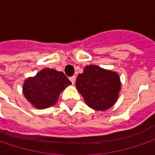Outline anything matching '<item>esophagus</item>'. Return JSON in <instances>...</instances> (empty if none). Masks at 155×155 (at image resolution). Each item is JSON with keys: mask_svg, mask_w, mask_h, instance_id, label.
Listing matches in <instances>:
<instances>
[{"mask_svg": "<svg viewBox=\"0 0 155 155\" xmlns=\"http://www.w3.org/2000/svg\"><path fill=\"white\" fill-rule=\"evenodd\" d=\"M70 80H71V82L74 84H75V81H76V77L75 76H72V77H71L70 78Z\"/></svg>", "mask_w": 155, "mask_h": 155, "instance_id": "esophagus-1", "label": "esophagus"}]
</instances>
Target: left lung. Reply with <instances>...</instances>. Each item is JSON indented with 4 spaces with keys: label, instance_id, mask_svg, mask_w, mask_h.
Listing matches in <instances>:
<instances>
[{
    "label": "left lung",
    "instance_id": "left-lung-1",
    "mask_svg": "<svg viewBox=\"0 0 155 155\" xmlns=\"http://www.w3.org/2000/svg\"><path fill=\"white\" fill-rule=\"evenodd\" d=\"M76 86L90 108L104 111L116 104L121 91V81L115 71L91 64L78 74Z\"/></svg>",
    "mask_w": 155,
    "mask_h": 155
}]
</instances>
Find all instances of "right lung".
<instances>
[{
	"label": "right lung",
	"mask_w": 155,
	"mask_h": 155,
	"mask_svg": "<svg viewBox=\"0 0 155 155\" xmlns=\"http://www.w3.org/2000/svg\"><path fill=\"white\" fill-rule=\"evenodd\" d=\"M70 84L64 72L45 68L25 80L23 94L33 107L43 110L56 104L59 94Z\"/></svg>",
	"instance_id": "add662e5"
}]
</instances>
